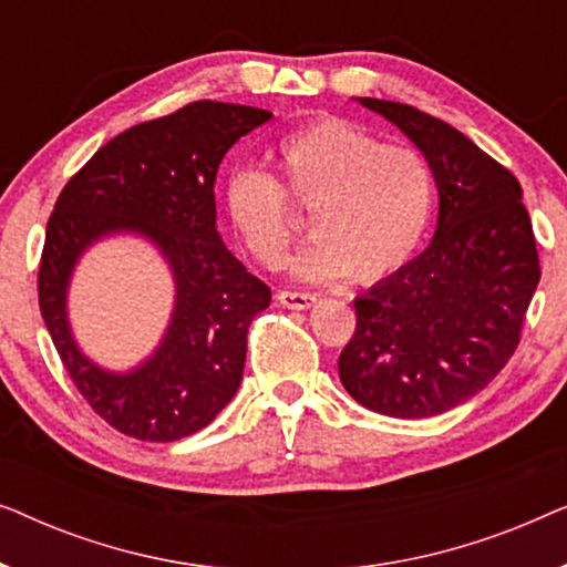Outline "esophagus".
Masks as SVG:
<instances>
[{
    "label": "esophagus",
    "mask_w": 567,
    "mask_h": 567,
    "mask_svg": "<svg viewBox=\"0 0 567 567\" xmlns=\"http://www.w3.org/2000/svg\"><path fill=\"white\" fill-rule=\"evenodd\" d=\"M278 301L289 309H309L317 301V293L309 291H278Z\"/></svg>",
    "instance_id": "34e87169"
}]
</instances>
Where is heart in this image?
Instances as JSON below:
<instances>
[{
  "label": "heart",
  "instance_id": "b5f03b06",
  "mask_svg": "<svg viewBox=\"0 0 567 567\" xmlns=\"http://www.w3.org/2000/svg\"><path fill=\"white\" fill-rule=\"evenodd\" d=\"M274 177L239 167L224 206L239 243L260 266L276 268L299 231L289 204L309 212L315 239L291 258L309 281L355 276L379 281L413 258L433 212V173L415 146L386 142L359 123L328 115L276 144Z\"/></svg>",
  "mask_w": 567,
  "mask_h": 567
}]
</instances>
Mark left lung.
<instances>
[{
	"instance_id": "8db88e82",
	"label": "left lung",
	"mask_w": 567,
	"mask_h": 567,
	"mask_svg": "<svg viewBox=\"0 0 567 567\" xmlns=\"http://www.w3.org/2000/svg\"><path fill=\"white\" fill-rule=\"evenodd\" d=\"M405 131L439 188L429 250L353 301L340 382L390 417L452 410L498 377L522 340L539 255L522 185L462 131L392 100L359 97Z\"/></svg>"
}]
</instances>
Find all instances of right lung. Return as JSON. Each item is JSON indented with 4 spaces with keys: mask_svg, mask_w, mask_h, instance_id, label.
I'll return each instance as SVG.
<instances>
[{
    "mask_svg": "<svg viewBox=\"0 0 567 567\" xmlns=\"http://www.w3.org/2000/svg\"><path fill=\"white\" fill-rule=\"evenodd\" d=\"M270 115L196 100L111 138L59 193L38 266V305L76 390L131 439L167 444L206 429L243 382L247 330L270 305V289L221 243L214 183L224 154ZM111 230L150 236L178 289L166 340L131 375L84 360L65 322L73 262Z\"/></svg>",
    "mask_w": 567,
    "mask_h": 567,
    "instance_id": "add662e5",
    "label": "right lung"
}]
</instances>
